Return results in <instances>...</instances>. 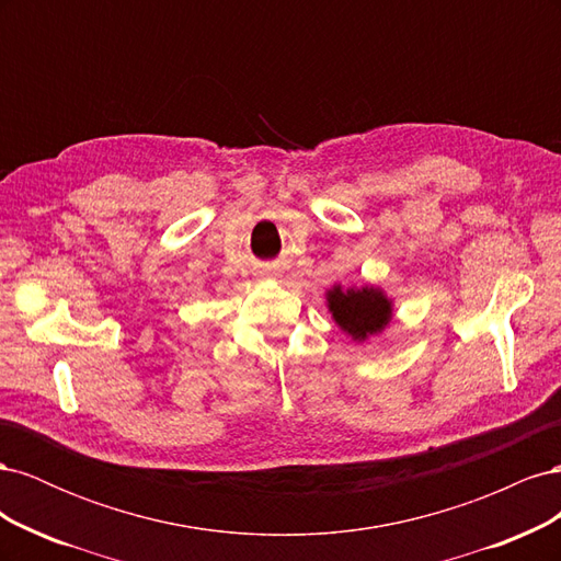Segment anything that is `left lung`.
<instances>
[{
	"mask_svg": "<svg viewBox=\"0 0 561 561\" xmlns=\"http://www.w3.org/2000/svg\"><path fill=\"white\" fill-rule=\"evenodd\" d=\"M328 311L339 330L346 332L353 342H367L369 336L381 334L393 320V299L377 285L342 287L334 285L325 293Z\"/></svg>",
	"mask_w": 561,
	"mask_h": 561,
	"instance_id": "left-lung-1",
	"label": "left lung"
}]
</instances>
